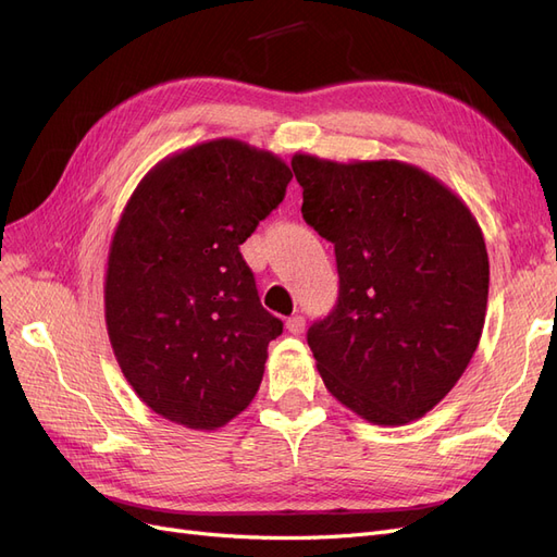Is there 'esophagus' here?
<instances>
[{
  "label": "esophagus",
  "instance_id": "obj_1",
  "mask_svg": "<svg viewBox=\"0 0 557 557\" xmlns=\"http://www.w3.org/2000/svg\"><path fill=\"white\" fill-rule=\"evenodd\" d=\"M305 325H307V320H305V315H299V313H295V315L285 320V327H288L290 334H301V332H305Z\"/></svg>",
  "mask_w": 557,
  "mask_h": 557
}]
</instances>
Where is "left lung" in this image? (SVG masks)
Returning a JSON list of instances; mask_svg holds the SVG:
<instances>
[{
  "label": "left lung",
  "instance_id": "8db88e82",
  "mask_svg": "<svg viewBox=\"0 0 557 557\" xmlns=\"http://www.w3.org/2000/svg\"><path fill=\"white\" fill-rule=\"evenodd\" d=\"M301 215L334 244L339 297L307 342L327 391L374 425L423 418L479 346L491 264L483 232L442 181L397 160L297 153Z\"/></svg>",
  "mask_w": 557,
  "mask_h": 557
}]
</instances>
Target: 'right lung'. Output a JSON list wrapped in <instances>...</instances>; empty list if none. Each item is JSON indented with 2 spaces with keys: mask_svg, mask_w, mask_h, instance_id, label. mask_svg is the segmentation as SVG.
<instances>
[{
  "mask_svg": "<svg viewBox=\"0 0 557 557\" xmlns=\"http://www.w3.org/2000/svg\"><path fill=\"white\" fill-rule=\"evenodd\" d=\"M281 158L213 139L158 162L115 227L107 330L150 411L190 430L223 428L256 397L283 332L239 246L285 197Z\"/></svg>",
  "mask_w": 557,
  "mask_h": 557,
  "instance_id": "obj_1",
  "label": "right lung"
}]
</instances>
